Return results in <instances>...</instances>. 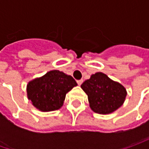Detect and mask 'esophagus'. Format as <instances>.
I'll return each mask as SVG.
<instances>
[{
  "label": "esophagus",
  "instance_id": "34e87169",
  "mask_svg": "<svg viewBox=\"0 0 149 149\" xmlns=\"http://www.w3.org/2000/svg\"><path fill=\"white\" fill-rule=\"evenodd\" d=\"M77 83L79 85H81L82 83H83V79H79V80H77Z\"/></svg>",
  "mask_w": 149,
  "mask_h": 149
}]
</instances>
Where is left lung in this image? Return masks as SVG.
<instances>
[{
    "instance_id": "left-lung-1",
    "label": "left lung",
    "mask_w": 149,
    "mask_h": 149,
    "mask_svg": "<svg viewBox=\"0 0 149 149\" xmlns=\"http://www.w3.org/2000/svg\"><path fill=\"white\" fill-rule=\"evenodd\" d=\"M81 88L88 95L90 109L100 114L111 113L124 103L126 89L121 84L112 80L105 74L97 72L85 80Z\"/></svg>"
}]
</instances>
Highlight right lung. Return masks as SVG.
I'll return each instance as SVG.
<instances>
[{"label": "right lung", "instance_id": "add662e5", "mask_svg": "<svg viewBox=\"0 0 149 149\" xmlns=\"http://www.w3.org/2000/svg\"><path fill=\"white\" fill-rule=\"evenodd\" d=\"M76 85L72 76L54 70L28 83L27 97L40 111H54L63 106L66 94Z\"/></svg>", "mask_w": 149, "mask_h": 149}]
</instances>
